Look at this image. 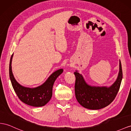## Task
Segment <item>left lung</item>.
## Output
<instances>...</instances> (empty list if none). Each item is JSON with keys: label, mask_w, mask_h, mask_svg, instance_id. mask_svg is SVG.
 Segmentation results:
<instances>
[{"label": "left lung", "mask_w": 131, "mask_h": 131, "mask_svg": "<svg viewBox=\"0 0 131 131\" xmlns=\"http://www.w3.org/2000/svg\"><path fill=\"white\" fill-rule=\"evenodd\" d=\"M75 92L78 102L83 107L90 110H99L111 103L118 93L122 80V70L119 60V72L117 79L109 87L96 86L88 84L82 74L76 70Z\"/></svg>", "instance_id": "1"}]
</instances>
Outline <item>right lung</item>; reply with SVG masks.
Segmentation results:
<instances>
[{
  "label": "right lung",
  "mask_w": 131,
  "mask_h": 131,
  "mask_svg": "<svg viewBox=\"0 0 131 131\" xmlns=\"http://www.w3.org/2000/svg\"><path fill=\"white\" fill-rule=\"evenodd\" d=\"M12 55L9 63V77L13 88L19 99L26 105L33 107H41L45 105L51 99L52 95V87L56 79L63 72L60 69L53 72L42 85L34 88L21 85L15 80L12 69Z\"/></svg>",
  "instance_id": "obj_1"
}]
</instances>
